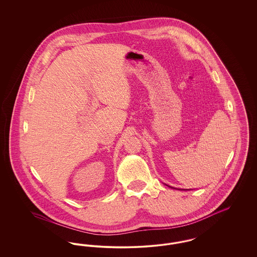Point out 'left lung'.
Listing matches in <instances>:
<instances>
[{
  "label": "left lung",
  "instance_id": "obj_1",
  "mask_svg": "<svg viewBox=\"0 0 257 257\" xmlns=\"http://www.w3.org/2000/svg\"><path fill=\"white\" fill-rule=\"evenodd\" d=\"M167 186H169V185H167ZM170 188H171V189H175V188H172V187H171V186H169ZM177 190H180V189H177Z\"/></svg>",
  "mask_w": 257,
  "mask_h": 257
}]
</instances>
